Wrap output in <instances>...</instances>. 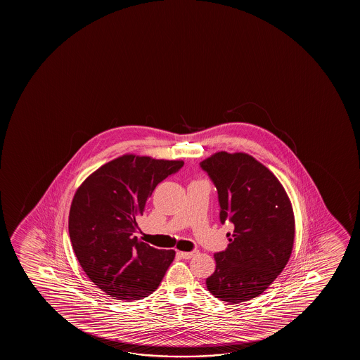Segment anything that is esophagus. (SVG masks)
Listing matches in <instances>:
<instances>
[{
	"mask_svg": "<svg viewBox=\"0 0 360 360\" xmlns=\"http://www.w3.org/2000/svg\"><path fill=\"white\" fill-rule=\"evenodd\" d=\"M178 255L179 256L182 257L183 259H191L192 257L195 256V255H198V251H193V252H178Z\"/></svg>",
	"mask_w": 360,
	"mask_h": 360,
	"instance_id": "obj_1",
	"label": "esophagus"
}]
</instances>
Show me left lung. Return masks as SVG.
Segmentation results:
<instances>
[{
  "label": "left lung",
  "instance_id": "obj_1",
  "mask_svg": "<svg viewBox=\"0 0 360 360\" xmlns=\"http://www.w3.org/2000/svg\"><path fill=\"white\" fill-rule=\"evenodd\" d=\"M219 194L220 221L233 224L229 246L214 255L207 290L227 304L263 294L289 261L295 237L291 202L279 179L245 153H214L200 162Z\"/></svg>",
  "mask_w": 360,
  "mask_h": 360
}]
</instances>
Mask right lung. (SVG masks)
Here are the masks:
<instances>
[{
    "instance_id": "add662e5",
    "label": "right lung",
    "mask_w": 360,
    "mask_h": 360,
    "mask_svg": "<svg viewBox=\"0 0 360 360\" xmlns=\"http://www.w3.org/2000/svg\"><path fill=\"white\" fill-rule=\"evenodd\" d=\"M183 165L125 153L77 188L70 207V240L79 266L107 295L141 300L160 285L176 252L153 248L133 233L153 189Z\"/></svg>"
}]
</instances>
